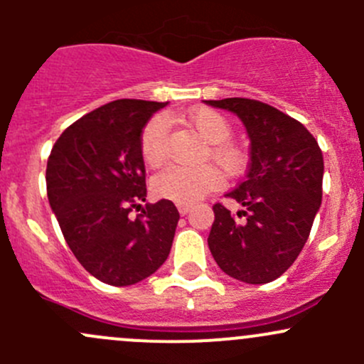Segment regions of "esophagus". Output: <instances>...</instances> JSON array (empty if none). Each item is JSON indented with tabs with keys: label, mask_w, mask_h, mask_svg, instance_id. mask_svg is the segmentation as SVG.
I'll list each match as a JSON object with an SVG mask.
<instances>
[{
	"label": "esophagus",
	"mask_w": 364,
	"mask_h": 364,
	"mask_svg": "<svg viewBox=\"0 0 364 364\" xmlns=\"http://www.w3.org/2000/svg\"><path fill=\"white\" fill-rule=\"evenodd\" d=\"M192 209V204H178V211L179 215H186V213Z\"/></svg>",
	"instance_id": "esophagus-1"
}]
</instances>
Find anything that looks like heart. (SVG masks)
Returning <instances> with one entry per match:
<instances>
[{
    "label": "heart",
    "instance_id": "heart-1",
    "mask_svg": "<svg viewBox=\"0 0 364 364\" xmlns=\"http://www.w3.org/2000/svg\"><path fill=\"white\" fill-rule=\"evenodd\" d=\"M188 124L209 144L208 153L225 171L234 172L243 164L240 149L229 142L232 127L220 112L213 109H199L188 117ZM168 124L161 116L153 117L141 135V155L149 167H159L167 151ZM223 183L222 172L213 165L183 167L171 165L153 178V192L161 199L178 204H192L203 199L211 190L220 188Z\"/></svg>",
    "mask_w": 364,
    "mask_h": 364
}]
</instances>
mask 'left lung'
<instances>
[{
  "instance_id": "left-lung-1",
  "label": "left lung",
  "mask_w": 364,
  "mask_h": 364,
  "mask_svg": "<svg viewBox=\"0 0 364 364\" xmlns=\"http://www.w3.org/2000/svg\"><path fill=\"white\" fill-rule=\"evenodd\" d=\"M243 121L250 165L227 193L245 208L237 222L222 204L208 245L223 273L245 284H267L285 273L303 250L322 200L324 159L314 135L294 117L250 98L205 100Z\"/></svg>"
}]
</instances>
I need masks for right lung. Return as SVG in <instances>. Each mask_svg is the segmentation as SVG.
I'll list each match as a JSON object with an SVG mask.
<instances>
[{
    "instance_id": "obj_1",
    "label": "right lung",
    "mask_w": 364,
    "mask_h": 364,
    "mask_svg": "<svg viewBox=\"0 0 364 364\" xmlns=\"http://www.w3.org/2000/svg\"><path fill=\"white\" fill-rule=\"evenodd\" d=\"M167 104L116 100L61 134L47 160V197L65 241L84 269L124 287L165 262L179 213L167 199L146 204L142 128ZM141 215L133 218L131 209Z\"/></svg>"
}]
</instances>
